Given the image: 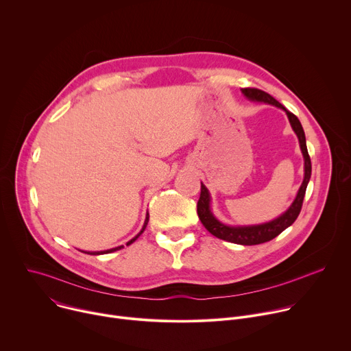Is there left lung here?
I'll return each mask as SVG.
<instances>
[{"mask_svg":"<svg viewBox=\"0 0 351 351\" xmlns=\"http://www.w3.org/2000/svg\"><path fill=\"white\" fill-rule=\"evenodd\" d=\"M241 91L250 99L268 103V104L276 106L278 108H282L286 111L290 125L298 137L300 148H302V153L304 156V180H303L302 186H300L295 199L283 215H280L279 218H276L268 223L254 225V226H226V225L221 223L213 215V213L210 210V193H208L207 187L202 183V193H199V198L197 203V214H198L199 221H202V223L204 225V228L218 239H222V240H226L230 243H236V244H243V245H254V244H261V243L275 239L278 234H280L286 228H289L297 219L300 211H302L303 199L306 195V189H307V184L311 178V160H310V156L307 152L306 134H304L303 126L294 114L289 112L280 103L276 101L272 95H269L268 93H265L260 88L245 87V88H241Z\"/></svg>","mask_w":351,"mask_h":351,"instance_id":"8db88e82","label":"left lung"}]
</instances>
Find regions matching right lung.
I'll return each mask as SVG.
<instances>
[{
    "label": "right lung",
    "mask_w": 351,
    "mask_h": 351,
    "mask_svg": "<svg viewBox=\"0 0 351 351\" xmlns=\"http://www.w3.org/2000/svg\"><path fill=\"white\" fill-rule=\"evenodd\" d=\"M148 218H149V215L147 214V217H145V221H144V226H143V229L140 230V233L136 236V237H133L130 241H128V244H132L143 232H144V229H145V226H147V223H148ZM123 245H119V247H115V248H111V250H107V252H98V253H91L93 256H98V254H107V253H112V252H117V250H121Z\"/></svg>",
    "instance_id": "add662e5"
}]
</instances>
